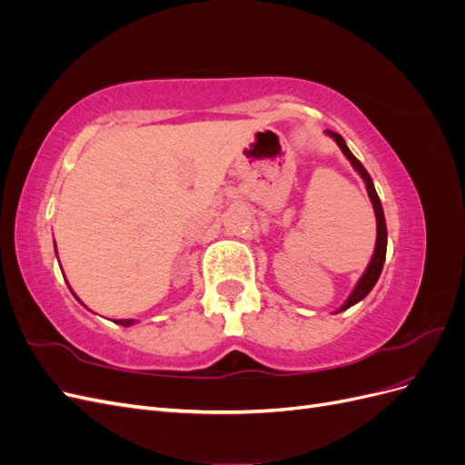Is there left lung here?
<instances>
[{
  "label": "left lung",
  "mask_w": 465,
  "mask_h": 465,
  "mask_svg": "<svg viewBox=\"0 0 465 465\" xmlns=\"http://www.w3.org/2000/svg\"><path fill=\"white\" fill-rule=\"evenodd\" d=\"M328 134L335 139L337 145L341 147V151H343L345 157L351 161V164L355 166V171L362 176L364 184H367L369 195H371V202H372V207H374V213H376V231H378V232H376V248H374V256H372V260H371V263H369V267H367V272H364V275L361 277V281L357 283L355 291L351 292V297H349V299H347V302L341 306V311H347L349 306H353V304H357L359 301H362L364 297H367V294L372 291V287L376 285V281H378L380 273H382L384 260H386L388 231H386V219H384L382 203H380V198H378V193H376V190H374L372 178H371V174L367 173V168H364V166L361 164V161L355 157V154L349 151V147L345 145L343 137H341L340 134H333V132H328Z\"/></svg>",
  "instance_id": "left-lung-1"
}]
</instances>
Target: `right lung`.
Here are the masks:
<instances>
[{
  "instance_id": "1",
  "label": "right lung",
  "mask_w": 465,
  "mask_h": 465,
  "mask_svg": "<svg viewBox=\"0 0 465 465\" xmlns=\"http://www.w3.org/2000/svg\"><path fill=\"white\" fill-rule=\"evenodd\" d=\"M116 323H120V326H132V323H135L134 320H118Z\"/></svg>"
}]
</instances>
